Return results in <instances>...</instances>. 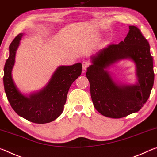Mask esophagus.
<instances>
[{
	"mask_svg": "<svg viewBox=\"0 0 157 157\" xmlns=\"http://www.w3.org/2000/svg\"><path fill=\"white\" fill-rule=\"evenodd\" d=\"M90 63L87 60L83 61V63H82V67H83V70H86V69L90 66Z\"/></svg>",
	"mask_w": 157,
	"mask_h": 157,
	"instance_id": "obj_1",
	"label": "esophagus"
}]
</instances>
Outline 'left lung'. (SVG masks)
Here are the masks:
<instances>
[{"label": "left lung", "instance_id": "8db88e82", "mask_svg": "<svg viewBox=\"0 0 157 157\" xmlns=\"http://www.w3.org/2000/svg\"><path fill=\"white\" fill-rule=\"evenodd\" d=\"M131 59L135 63L138 82L132 86L117 84L107 69L117 61ZM86 76L91 98L97 111L108 117L121 118L138 112L147 101L155 80L150 44L139 28L129 25L124 41L110 44L91 57Z\"/></svg>", "mask_w": 157, "mask_h": 157}]
</instances>
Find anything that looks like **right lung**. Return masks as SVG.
<instances>
[{
  "instance_id": "1",
  "label": "right lung",
  "mask_w": 157,
  "mask_h": 157,
  "mask_svg": "<svg viewBox=\"0 0 157 157\" xmlns=\"http://www.w3.org/2000/svg\"><path fill=\"white\" fill-rule=\"evenodd\" d=\"M24 33L18 35L9 47L10 55L4 67L3 84L7 99L19 116L28 121L45 124L55 120L63 111L67 96L73 82L81 75V63L58 67L47 86L37 92L24 95L12 76L15 56Z\"/></svg>"
}]
</instances>
